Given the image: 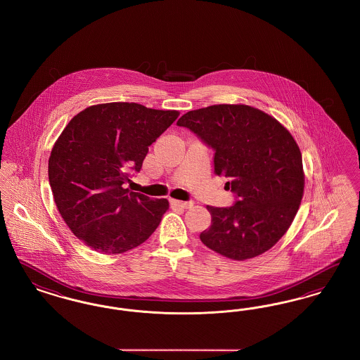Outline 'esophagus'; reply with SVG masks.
Here are the masks:
<instances>
[{
	"label": "esophagus",
	"instance_id": "1",
	"mask_svg": "<svg viewBox=\"0 0 360 360\" xmlns=\"http://www.w3.org/2000/svg\"><path fill=\"white\" fill-rule=\"evenodd\" d=\"M172 206H178V207H182V209H188L190 206L193 205L191 201H178V200H172L170 201Z\"/></svg>",
	"mask_w": 360,
	"mask_h": 360
}]
</instances>
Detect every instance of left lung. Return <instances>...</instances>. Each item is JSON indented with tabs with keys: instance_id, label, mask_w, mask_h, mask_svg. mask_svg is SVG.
Wrapping results in <instances>:
<instances>
[{
	"instance_id": "obj_1",
	"label": "left lung",
	"mask_w": 360,
	"mask_h": 360,
	"mask_svg": "<svg viewBox=\"0 0 360 360\" xmlns=\"http://www.w3.org/2000/svg\"><path fill=\"white\" fill-rule=\"evenodd\" d=\"M176 125L214 151V174L236 194L233 206H206L212 224L201 241L233 260L270 250L289 229L304 195L302 156L290 132L257 108L228 103L190 110Z\"/></svg>"
}]
</instances>
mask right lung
I'll use <instances>...</instances> for the list:
<instances>
[{
    "mask_svg": "<svg viewBox=\"0 0 360 360\" xmlns=\"http://www.w3.org/2000/svg\"><path fill=\"white\" fill-rule=\"evenodd\" d=\"M178 116L140 103H100L74 116L58 137L49 159L53 200L87 247L122 254L154 233L169 201L129 191L124 184L140 172L148 147Z\"/></svg>",
    "mask_w": 360,
    "mask_h": 360,
    "instance_id": "add662e5",
    "label": "right lung"
}]
</instances>
